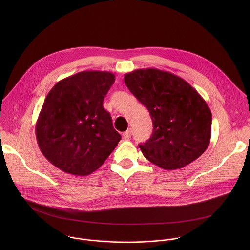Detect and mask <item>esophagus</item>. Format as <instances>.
Wrapping results in <instances>:
<instances>
[{
  "label": "esophagus",
  "mask_w": 250,
  "mask_h": 250,
  "mask_svg": "<svg viewBox=\"0 0 250 250\" xmlns=\"http://www.w3.org/2000/svg\"><path fill=\"white\" fill-rule=\"evenodd\" d=\"M131 137H132V130L131 129H129V130H127L126 132L123 133V138L125 140H129Z\"/></svg>",
  "instance_id": "esophagus-1"
}]
</instances>
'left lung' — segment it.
Here are the masks:
<instances>
[{
    "label": "left lung",
    "mask_w": 250,
    "mask_h": 250,
    "mask_svg": "<svg viewBox=\"0 0 250 250\" xmlns=\"http://www.w3.org/2000/svg\"><path fill=\"white\" fill-rule=\"evenodd\" d=\"M124 82L151 115L152 136L139 145L149 162L175 170L205 152L211 141L212 112L188 82L156 68L127 73Z\"/></svg>",
    "instance_id": "1"
}]
</instances>
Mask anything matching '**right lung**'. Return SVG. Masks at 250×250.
Here are the masks:
<instances>
[{"instance_id":"add662e5","label":"right lung","mask_w":250,"mask_h":250,"mask_svg":"<svg viewBox=\"0 0 250 250\" xmlns=\"http://www.w3.org/2000/svg\"><path fill=\"white\" fill-rule=\"evenodd\" d=\"M114 80L111 72H79L49 91L36 135L40 151L53 166L73 175H88L117 146L121 137L103 107Z\"/></svg>"}]
</instances>
